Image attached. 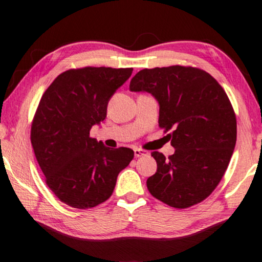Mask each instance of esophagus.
<instances>
[{"instance_id": "34e87169", "label": "esophagus", "mask_w": 262, "mask_h": 262, "mask_svg": "<svg viewBox=\"0 0 262 262\" xmlns=\"http://www.w3.org/2000/svg\"><path fill=\"white\" fill-rule=\"evenodd\" d=\"M134 151H135V158H139V156H144L148 154V152L143 150V149H139V148H136Z\"/></svg>"}]
</instances>
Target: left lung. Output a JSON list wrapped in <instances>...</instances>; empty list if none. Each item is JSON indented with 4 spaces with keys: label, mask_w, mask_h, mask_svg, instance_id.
Listing matches in <instances>:
<instances>
[{
    "label": "left lung",
    "mask_w": 262,
    "mask_h": 262,
    "mask_svg": "<svg viewBox=\"0 0 262 262\" xmlns=\"http://www.w3.org/2000/svg\"><path fill=\"white\" fill-rule=\"evenodd\" d=\"M131 91H147L159 104V126L176 149L167 159L152 151L158 169L147 188L174 208L202 202L222 181L232 156L237 121L225 90L206 71L190 66L144 69L130 81Z\"/></svg>",
    "instance_id": "1"
}]
</instances>
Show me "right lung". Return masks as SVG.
<instances>
[{"mask_svg":"<svg viewBox=\"0 0 262 262\" xmlns=\"http://www.w3.org/2000/svg\"><path fill=\"white\" fill-rule=\"evenodd\" d=\"M134 69L83 67L59 74L44 91L31 125V144L46 183L61 202L78 209L111 198L130 148H107L90 137L106 119L113 94Z\"/></svg>","mask_w":262,"mask_h":262,"instance_id":"right-lung-1","label":"right lung"}]
</instances>
